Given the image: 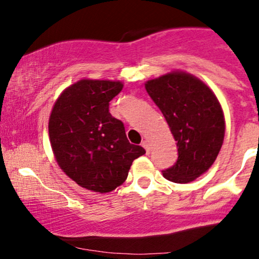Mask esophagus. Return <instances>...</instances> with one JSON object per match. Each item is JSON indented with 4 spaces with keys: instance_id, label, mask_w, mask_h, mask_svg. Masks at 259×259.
<instances>
[{
    "instance_id": "1",
    "label": "esophagus",
    "mask_w": 259,
    "mask_h": 259,
    "mask_svg": "<svg viewBox=\"0 0 259 259\" xmlns=\"http://www.w3.org/2000/svg\"><path fill=\"white\" fill-rule=\"evenodd\" d=\"M142 146L145 149L146 153H149V151H150V148H149V142L146 139L143 140V142H142Z\"/></svg>"
}]
</instances>
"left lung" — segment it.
Segmentation results:
<instances>
[{
    "instance_id": "left-lung-1",
    "label": "left lung",
    "mask_w": 259,
    "mask_h": 259,
    "mask_svg": "<svg viewBox=\"0 0 259 259\" xmlns=\"http://www.w3.org/2000/svg\"><path fill=\"white\" fill-rule=\"evenodd\" d=\"M177 142L178 159L163 170L164 178L189 183L210 168L224 139L221 104L202 81L184 72H171L145 83Z\"/></svg>"
}]
</instances>
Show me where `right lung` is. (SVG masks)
Listing matches in <instances>:
<instances>
[{"mask_svg": "<svg viewBox=\"0 0 259 259\" xmlns=\"http://www.w3.org/2000/svg\"><path fill=\"white\" fill-rule=\"evenodd\" d=\"M122 83L81 80L55 103L49 134L60 168L80 187L108 193L127 178L133 161L145 154L130 144L121 120L109 111Z\"/></svg>", "mask_w": 259, "mask_h": 259, "instance_id": "right-lung-1", "label": "right lung"}]
</instances>
